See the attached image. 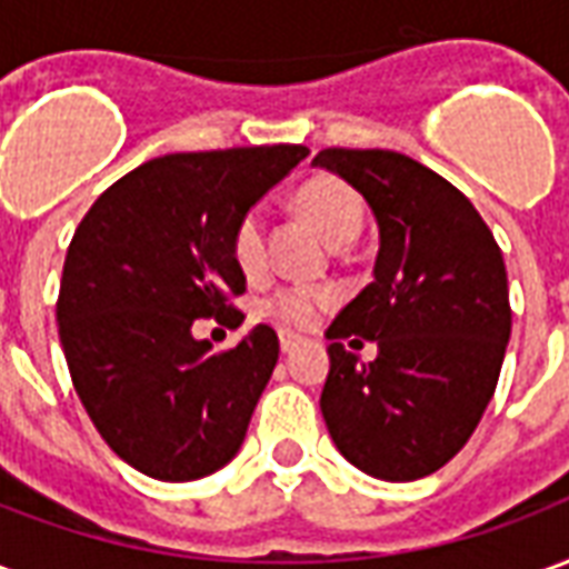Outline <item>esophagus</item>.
I'll use <instances>...</instances> for the list:
<instances>
[{"instance_id":"1","label":"esophagus","mask_w":569,"mask_h":569,"mask_svg":"<svg viewBox=\"0 0 569 569\" xmlns=\"http://www.w3.org/2000/svg\"><path fill=\"white\" fill-rule=\"evenodd\" d=\"M298 345H301V338H298V335L280 332V350H283V353H292Z\"/></svg>"}]
</instances>
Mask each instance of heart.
I'll return each mask as SVG.
<instances>
[{"mask_svg": "<svg viewBox=\"0 0 569 569\" xmlns=\"http://www.w3.org/2000/svg\"><path fill=\"white\" fill-rule=\"evenodd\" d=\"M298 212L320 231L335 249H347L366 224V203L359 191L341 176H313L296 191ZM231 259L247 277H259L268 268V216L259 203H252L237 216L231 228ZM335 296L317 286H283L261 301V313L286 329H308L329 308Z\"/></svg>", "mask_w": 569, "mask_h": 569, "instance_id": "heart-1", "label": "heart"}]
</instances>
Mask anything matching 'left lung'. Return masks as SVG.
<instances>
[{
	"label": "left lung",
	"instance_id": "8db88e82",
	"mask_svg": "<svg viewBox=\"0 0 569 569\" xmlns=\"http://www.w3.org/2000/svg\"><path fill=\"white\" fill-rule=\"evenodd\" d=\"M313 163L357 188L381 231L375 283L326 332L322 418L357 469L415 481L463 448L497 390L512 332L502 252L463 191L408 154L322 149ZM362 340L379 345L371 363L352 353Z\"/></svg>",
	"mask_w": 569,
	"mask_h": 569
}]
</instances>
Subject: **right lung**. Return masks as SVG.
Here are the masks:
<instances>
[{"label": "right lung", "instance_id": "add662e5", "mask_svg": "<svg viewBox=\"0 0 569 569\" xmlns=\"http://www.w3.org/2000/svg\"><path fill=\"white\" fill-rule=\"evenodd\" d=\"M305 146L176 151L121 176L72 234L57 296L72 387L106 445L158 481H194L243 445L280 341L252 326L212 353L194 320L237 329L247 277L231 259L237 216Z\"/></svg>", "mask_w": 569, "mask_h": 569}]
</instances>
